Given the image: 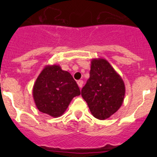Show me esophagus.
<instances>
[{
    "label": "esophagus",
    "instance_id": "34e87169",
    "mask_svg": "<svg viewBox=\"0 0 157 157\" xmlns=\"http://www.w3.org/2000/svg\"><path fill=\"white\" fill-rule=\"evenodd\" d=\"M78 85V86H79V88H82V85H83V81L82 80H78V81L77 82Z\"/></svg>",
    "mask_w": 157,
    "mask_h": 157
}]
</instances>
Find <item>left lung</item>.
I'll use <instances>...</instances> for the list:
<instances>
[{"label":"left lung","instance_id":"obj_1","mask_svg":"<svg viewBox=\"0 0 157 157\" xmlns=\"http://www.w3.org/2000/svg\"><path fill=\"white\" fill-rule=\"evenodd\" d=\"M125 96V84L112 65L102 58L91 60L90 78L82 89V97L98 120H106L116 113Z\"/></svg>","mask_w":157,"mask_h":157}]
</instances>
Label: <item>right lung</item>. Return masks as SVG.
<instances>
[{
  "label": "right lung",
  "mask_w": 157,
  "mask_h": 157,
  "mask_svg": "<svg viewBox=\"0 0 157 157\" xmlns=\"http://www.w3.org/2000/svg\"><path fill=\"white\" fill-rule=\"evenodd\" d=\"M80 95L77 83L59 65H47L33 86V98L40 112L52 117L62 116L75 97Z\"/></svg>",
  "instance_id": "add662e5"
}]
</instances>
